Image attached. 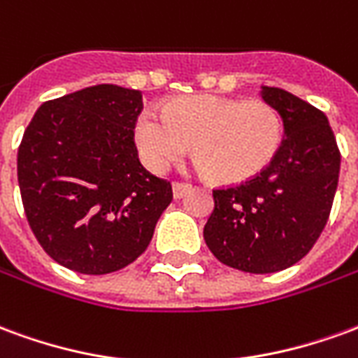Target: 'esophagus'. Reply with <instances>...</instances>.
I'll list each match as a JSON object with an SVG mask.
<instances>
[{"label":"esophagus","instance_id":"34e87169","mask_svg":"<svg viewBox=\"0 0 358 358\" xmlns=\"http://www.w3.org/2000/svg\"><path fill=\"white\" fill-rule=\"evenodd\" d=\"M189 189H192L189 184H180V182L172 184V195H174V199H182V197H186V195L189 194Z\"/></svg>","mask_w":358,"mask_h":358}]
</instances>
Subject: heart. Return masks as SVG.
Instances as JSON below:
<instances>
[{
  "label": "heart",
  "mask_w": 358,
  "mask_h": 358,
  "mask_svg": "<svg viewBox=\"0 0 358 358\" xmlns=\"http://www.w3.org/2000/svg\"><path fill=\"white\" fill-rule=\"evenodd\" d=\"M194 141L195 166L222 184L255 178L282 143V120L268 103L224 95H186L166 109L148 107L136 122V145L151 171L163 172Z\"/></svg>",
  "instance_id": "obj_1"
}]
</instances>
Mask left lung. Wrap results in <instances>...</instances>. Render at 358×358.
<instances>
[{"mask_svg": "<svg viewBox=\"0 0 358 358\" xmlns=\"http://www.w3.org/2000/svg\"><path fill=\"white\" fill-rule=\"evenodd\" d=\"M261 95L282 118V145L255 178L213 192L203 238L226 266L272 274L301 261L322 234L341 157L322 110L282 88L263 86Z\"/></svg>", "mask_w": 358, "mask_h": 358, "instance_id": "left-lung-1", "label": "left lung"}]
</instances>
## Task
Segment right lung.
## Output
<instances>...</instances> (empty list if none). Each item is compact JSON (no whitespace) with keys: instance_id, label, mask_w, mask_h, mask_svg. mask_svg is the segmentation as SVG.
Returning a JSON list of instances; mask_svg holds the SVG:
<instances>
[{"instance_id":"add662e5","label":"right lung","mask_w":358,"mask_h":358,"mask_svg":"<svg viewBox=\"0 0 358 358\" xmlns=\"http://www.w3.org/2000/svg\"><path fill=\"white\" fill-rule=\"evenodd\" d=\"M140 90L99 84L45 101L17 157L28 224L43 251L80 274H109L148 249L172 201L143 169L134 128Z\"/></svg>"}]
</instances>
